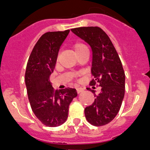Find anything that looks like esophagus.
Wrapping results in <instances>:
<instances>
[{"label": "esophagus", "mask_w": 150, "mask_h": 150, "mask_svg": "<svg viewBox=\"0 0 150 150\" xmlns=\"http://www.w3.org/2000/svg\"><path fill=\"white\" fill-rule=\"evenodd\" d=\"M83 91H84V89H83V88H81V87H79V88H76V91H77L78 94L81 93V92H83Z\"/></svg>", "instance_id": "obj_1"}]
</instances>
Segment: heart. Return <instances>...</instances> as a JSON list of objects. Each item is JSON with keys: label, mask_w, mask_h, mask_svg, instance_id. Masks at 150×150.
Here are the masks:
<instances>
[{"label": "heart", "mask_w": 150, "mask_h": 150, "mask_svg": "<svg viewBox=\"0 0 150 150\" xmlns=\"http://www.w3.org/2000/svg\"><path fill=\"white\" fill-rule=\"evenodd\" d=\"M86 46L84 44H83V43H76L74 46V50H75V52L79 51V50H83V49L86 48Z\"/></svg>", "instance_id": "obj_1"}]
</instances>
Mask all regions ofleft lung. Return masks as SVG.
Here are the masks:
<instances>
[{
    "mask_svg": "<svg viewBox=\"0 0 150 150\" xmlns=\"http://www.w3.org/2000/svg\"><path fill=\"white\" fill-rule=\"evenodd\" d=\"M71 31L86 42L92 52L90 84H98V95L90 89L95 101L85 108L87 121L95 126L110 122L117 115L125 95V76L122 64L114 46L104 30L98 27H81Z\"/></svg>",
    "mask_w": 150,
    "mask_h": 150,
    "instance_id": "8db88e82",
    "label": "left lung"
}]
</instances>
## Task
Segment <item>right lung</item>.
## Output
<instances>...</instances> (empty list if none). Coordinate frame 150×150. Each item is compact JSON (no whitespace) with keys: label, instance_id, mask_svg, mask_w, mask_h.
Listing matches in <instances>:
<instances>
[{"label":"right lung","instance_id":"1","mask_svg":"<svg viewBox=\"0 0 150 150\" xmlns=\"http://www.w3.org/2000/svg\"><path fill=\"white\" fill-rule=\"evenodd\" d=\"M70 30L41 36L34 46L26 67L25 81L30 107L43 125L57 127L67 120L69 105L77 96L75 88L55 91L50 81L61 46Z\"/></svg>","mask_w":150,"mask_h":150}]
</instances>
